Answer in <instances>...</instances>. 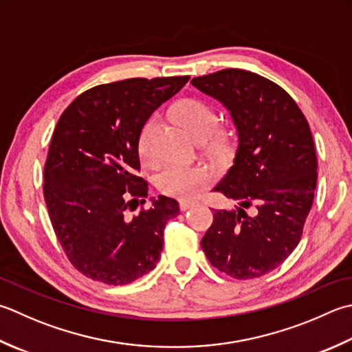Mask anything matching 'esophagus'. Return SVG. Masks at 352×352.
Returning <instances> with one entry per match:
<instances>
[{
  "mask_svg": "<svg viewBox=\"0 0 352 352\" xmlns=\"http://www.w3.org/2000/svg\"><path fill=\"white\" fill-rule=\"evenodd\" d=\"M194 204H195V201H189V199H182V201H178V208H180V210H188Z\"/></svg>",
  "mask_w": 352,
  "mask_h": 352,
  "instance_id": "obj_1",
  "label": "esophagus"
}]
</instances>
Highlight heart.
Instances as JSON below:
<instances>
[{"mask_svg": "<svg viewBox=\"0 0 352 352\" xmlns=\"http://www.w3.org/2000/svg\"><path fill=\"white\" fill-rule=\"evenodd\" d=\"M175 119L189 129L198 140L209 137L218 126L219 116L210 103L199 99H184L174 108ZM158 117L151 116L143 122L137 135V153L144 163H154L158 158L155 133ZM219 143V139H215ZM215 178V169L204 163H166L155 174V186L162 194L174 198H192L198 195Z\"/></svg>", "mask_w": 352, "mask_h": 352, "instance_id": "heart-1", "label": "heart"}]
</instances>
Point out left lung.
<instances>
[{"label": "left lung", "mask_w": 352, "mask_h": 352, "mask_svg": "<svg viewBox=\"0 0 352 352\" xmlns=\"http://www.w3.org/2000/svg\"><path fill=\"white\" fill-rule=\"evenodd\" d=\"M192 85L229 109L238 134L235 163L215 186L238 208L213 209L201 247L227 276L259 278L284 263L302 238L318 183L311 129L292 96L256 73L226 68Z\"/></svg>", "instance_id": "8db88e82"}]
</instances>
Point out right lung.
Masks as SVG:
<instances>
[{
  "instance_id": "obj_1",
  "label": "right lung",
  "mask_w": 352,
  "mask_h": 352,
  "mask_svg": "<svg viewBox=\"0 0 352 352\" xmlns=\"http://www.w3.org/2000/svg\"><path fill=\"white\" fill-rule=\"evenodd\" d=\"M189 76L133 78L79 94L60 114L44 166L48 217L74 268L108 285H126L153 270L163 232L178 215L175 199L143 204L148 183L137 175L143 122Z\"/></svg>"
}]
</instances>
